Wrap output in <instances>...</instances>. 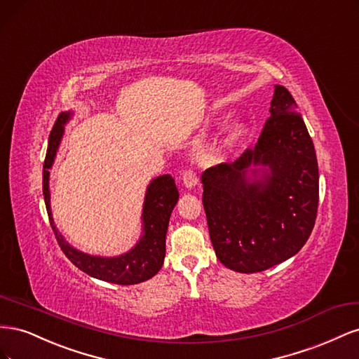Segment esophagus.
<instances>
[{
    "instance_id": "esophagus-1",
    "label": "esophagus",
    "mask_w": 359,
    "mask_h": 359,
    "mask_svg": "<svg viewBox=\"0 0 359 359\" xmlns=\"http://www.w3.org/2000/svg\"><path fill=\"white\" fill-rule=\"evenodd\" d=\"M182 184L186 186L187 189H193L194 186L198 184V175L196 172H194L193 169H187L182 172Z\"/></svg>"
}]
</instances>
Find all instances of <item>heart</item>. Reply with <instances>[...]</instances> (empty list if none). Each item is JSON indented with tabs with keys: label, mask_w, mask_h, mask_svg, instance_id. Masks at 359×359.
Wrapping results in <instances>:
<instances>
[{
	"label": "heart",
	"mask_w": 359,
	"mask_h": 359,
	"mask_svg": "<svg viewBox=\"0 0 359 359\" xmlns=\"http://www.w3.org/2000/svg\"><path fill=\"white\" fill-rule=\"evenodd\" d=\"M244 133H245V126L243 123L233 121L231 124H227L223 130V144L226 147H232L244 136Z\"/></svg>",
	"instance_id": "b5f03b06"
}]
</instances>
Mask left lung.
<instances>
[{
	"mask_svg": "<svg viewBox=\"0 0 359 359\" xmlns=\"http://www.w3.org/2000/svg\"><path fill=\"white\" fill-rule=\"evenodd\" d=\"M269 112L253 149L202 173V202L215 255L224 266L244 274L297 255L318 214L316 151L285 86L276 85Z\"/></svg>",
	"mask_w": 359,
	"mask_h": 359,
	"instance_id": "1",
	"label": "left lung"
}]
</instances>
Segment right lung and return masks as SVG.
I'll return each instance as SVG.
<instances>
[{
	"instance_id": "1",
	"label": "right lung",
	"mask_w": 359,
	"mask_h": 359,
	"mask_svg": "<svg viewBox=\"0 0 359 359\" xmlns=\"http://www.w3.org/2000/svg\"><path fill=\"white\" fill-rule=\"evenodd\" d=\"M72 112H61L57 118L55 126L49 135V144L46 158L43 163V196H45L46 211L52 231L57 241L67 256L70 262L78 266L88 276L115 285H136L154 277L166 255V232L173 206L178 202V189L170 175H161L151 181L147 189L142 222L144 233L139 243L130 252L115 257L91 256L79 252L72 247L62 235L58 232L50 212V193H49V169L55 160L57 151L64 133V124L69 121Z\"/></svg>"
}]
</instances>
